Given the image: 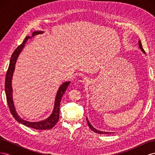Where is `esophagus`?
<instances>
[{
    "label": "esophagus",
    "mask_w": 155,
    "mask_h": 155,
    "mask_svg": "<svg viewBox=\"0 0 155 155\" xmlns=\"http://www.w3.org/2000/svg\"><path fill=\"white\" fill-rule=\"evenodd\" d=\"M82 82L84 83V84H88L89 83V79L87 78H84L83 80H82Z\"/></svg>",
    "instance_id": "esophagus-1"
}]
</instances>
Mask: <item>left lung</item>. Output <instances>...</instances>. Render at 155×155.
I'll use <instances>...</instances> for the list:
<instances>
[{
    "label": "left lung",
    "instance_id": "1",
    "mask_svg": "<svg viewBox=\"0 0 155 155\" xmlns=\"http://www.w3.org/2000/svg\"><path fill=\"white\" fill-rule=\"evenodd\" d=\"M138 45H139L140 49L142 50V52L144 53V54H145L144 50H143V48H142L141 41H140V40H139V41H138ZM87 123H88V126H89V127L91 128V129L92 130L94 131V132L96 133H98V134H111V133H110V132H104V131H101V130H99L96 129H95L94 127L91 124V123L89 122V121H88V118H87Z\"/></svg>",
    "mask_w": 155,
    "mask_h": 155
}]
</instances>
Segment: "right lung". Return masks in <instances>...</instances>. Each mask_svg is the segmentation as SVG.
<instances>
[{"label": "right lung", "instance_id": "obj_1", "mask_svg": "<svg viewBox=\"0 0 155 155\" xmlns=\"http://www.w3.org/2000/svg\"><path fill=\"white\" fill-rule=\"evenodd\" d=\"M43 31H35L32 33L31 36L28 35L25 37V40L23 41L22 43L18 46V47L13 51L12 55L10 59V64L8 69V71L6 76V80H5V92L6 96V100L10 108V110L13 118H15L18 122L21 123V124L24 125L28 127H31L35 129L38 130H46L50 129L55 126V125L58 123V121L59 118V107L60 103L63 95L64 94L65 91L67 89L70 81H65L62 83L58 89V91L56 94V96L55 98L54 106V109L51 114L44 120H41L39 121H29L25 120L24 119L21 118V117L18 115L17 112L15 109V107L14 105V103L13 100V88L12 86V81L14 70H15V64L17 60L18 59V55L21 52L22 50L24 48L25 43L28 40V39H31L34 37L35 35L43 34Z\"/></svg>", "mask_w": 155, "mask_h": 155}]
</instances>
